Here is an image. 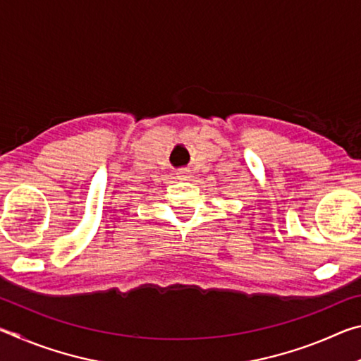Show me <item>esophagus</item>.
Here are the masks:
<instances>
[{
  "mask_svg": "<svg viewBox=\"0 0 361 361\" xmlns=\"http://www.w3.org/2000/svg\"><path fill=\"white\" fill-rule=\"evenodd\" d=\"M178 176L181 180H189L191 178V175H189V170L188 169H181L180 172H178Z\"/></svg>",
  "mask_w": 361,
  "mask_h": 361,
  "instance_id": "obj_1",
  "label": "esophagus"
}]
</instances>
